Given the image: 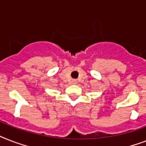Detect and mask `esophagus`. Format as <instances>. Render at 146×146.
<instances>
[{
  "instance_id": "obj_1",
  "label": "esophagus",
  "mask_w": 146,
  "mask_h": 146,
  "mask_svg": "<svg viewBox=\"0 0 146 146\" xmlns=\"http://www.w3.org/2000/svg\"><path fill=\"white\" fill-rule=\"evenodd\" d=\"M72 82H73V84H76V80H73V81H72Z\"/></svg>"
}]
</instances>
